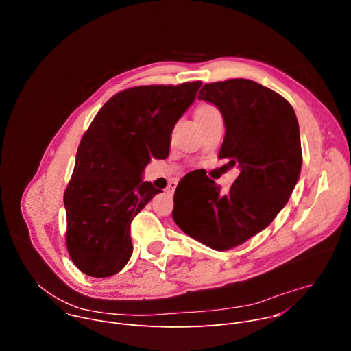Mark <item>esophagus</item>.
Returning a JSON list of instances; mask_svg holds the SVG:
<instances>
[{
  "label": "esophagus",
  "instance_id": "esophagus-1",
  "mask_svg": "<svg viewBox=\"0 0 351 351\" xmlns=\"http://www.w3.org/2000/svg\"><path fill=\"white\" fill-rule=\"evenodd\" d=\"M175 187H176V183H169V184H168V193H169V194H173Z\"/></svg>",
  "mask_w": 351,
  "mask_h": 351
}]
</instances>
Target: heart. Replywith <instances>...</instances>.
<instances>
[{
    "mask_svg": "<svg viewBox=\"0 0 351 351\" xmlns=\"http://www.w3.org/2000/svg\"><path fill=\"white\" fill-rule=\"evenodd\" d=\"M215 111H218V110H217L214 106H211V104H203V106H199V107L197 108V111H195V118L207 115V114H211V112H215Z\"/></svg>",
    "mask_w": 351,
    "mask_h": 351,
    "instance_id": "1",
    "label": "heart"
}]
</instances>
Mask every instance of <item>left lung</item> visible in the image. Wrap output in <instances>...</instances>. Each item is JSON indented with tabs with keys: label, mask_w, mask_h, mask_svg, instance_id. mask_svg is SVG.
I'll use <instances>...</instances> for the list:
<instances>
[{
	"label": "left lung",
	"mask_w": 351,
	"mask_h": 351,
	"mask_svg": "<svg viewBox=\"0 0 351 351\" xmlns=\"http://www.w3.org/2000/svg\"><path fill=\"white\" fill-rule=\"evenodd\" d=\"M202 98L225 121L218 158L239 165L240 173L228 190L206 175L184 176L175 190L172 217L190 237L226 252L265 229L285 207L302 169V141L290 103L257 82L207 83Z\"/></svg>",
	"instance_id": "left-lung-1"
}]
</instances>
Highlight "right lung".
Returning a JSON list of instances; mask_svg holds the SVG:
<instances>
[{
	"mask_svg": "<svg viewBox=\"0 0 351 351\" xmlns=\"http://www.w3.org/2000/svg\"><path fill=\"white\" fill-rule=\"evenodd\" d=\"M202 82L136 86L112 95L84 132L65 189V243L83 274L108 278L130 260V223L156 194L140 175L165 160L178 119Z\"/></svg>",
	"mask_w": 351,
	"mask_h": 351,
	"instance_id": "add662e5",
	"label": "right lung"
}]
</instances>
